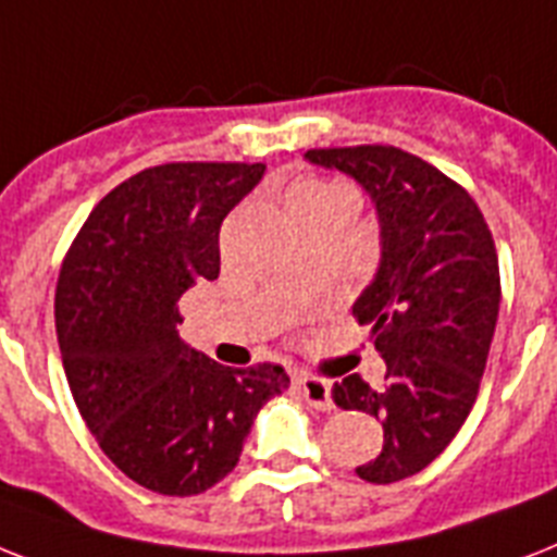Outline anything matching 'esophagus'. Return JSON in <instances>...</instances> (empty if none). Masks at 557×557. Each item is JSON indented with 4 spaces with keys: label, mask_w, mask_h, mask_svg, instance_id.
<instances>
[{
    "label": "esophagus",
    "mask_w": 557,
    "mask_h": 557,
    "mask_svg": "<svg viewBox=\"0 0 557 557\" xmlns=\"http://www.w3.org/2000/svg\"><path fill=\"white\" fill-rule=\"evenodd\" d=\"M297 392L302 395V400L309 406L320 411H332L334 409V400H332V383L323 381V377H311V374H302L294 381Z\"/></svg>",
    "instance_id": "34e87169"
}]
</instances>
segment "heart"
I'll return each instance as SVG.
<instances>
[{
  "mask_svg": "<svg viewBox=\"0 0 557 557\" xmlns=\"http://www.w3.org/2000/svg\"><path fill=\"white\" fill-rule=\"evenodd\" d=\"M349 188H343L337 183H325V180H302L286 194V208L288 214L294 220H300V216L311 214V211H318V208L329 206L334 202L337 197H346Z\"/></svg>",
  "mask_w": 557,
  "mask_h": 557,
  "instance_id": "b5f03b06",
  "label": "heart"
}]
</instances>
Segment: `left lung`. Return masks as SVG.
Listing matches in <instances>:
<instances>
[{"label":"left lung","instance_id":"1","mask_svg":"<svg viewBox=\"0 0 557 557\" xmlns=\"http://www.w3.org/2000/svg\"><path fill=\"white\" fill-rule=\"evenodd\" d=\"M306 160L355 176L377 208L381 269L351 314L372 325L386 381L334 383L341 409L383 423L369 483L418 474L458 435L481 388L498 323L500 271L490 225L463 185L395 146L311 148Z\"/></svg>","mask_w":557,"mask_h":557}]
</instances>
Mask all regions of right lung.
Returning <instances> with one entry per match:
<instances>
[{"instance_id":"add662e5","label":"right lung","mask_w":557,"mask_h":557,"mask_svg":"<svg viewBox=\"0 0 557 557\" xmlns=\"http://www.w3.org/2000/svg\"><path fill=\"white\" fill-rule=\"evenodd\" d=\"M263 162H165L94 206L57 283V337L99 449L160 495H200L237 467L283 366L228 369L185 346L180 297L220 274V225Z\"/></svg>"}]
</instances>
